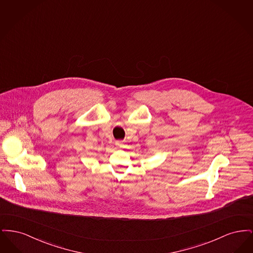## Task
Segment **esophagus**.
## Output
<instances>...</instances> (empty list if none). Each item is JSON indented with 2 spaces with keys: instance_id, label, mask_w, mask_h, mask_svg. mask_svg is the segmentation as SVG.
<instances>
[{
  "instance_id": "esophagus-1",
  "label": "esophagus",
  "mask_w": 253,
  "mask_h": 253,
  "mask_svg": "<svg viewBox=\"0 0 253 253\" xmlns=\"http://www.w3.org/2000/svg\"><path fill=\"white\" fill-rule=\"evenodd\" d=\"M116 145L118 146V147H120V148H123L124 147V141H122V140H118V141H116Z\"/></svg>"
}]
</instances>
